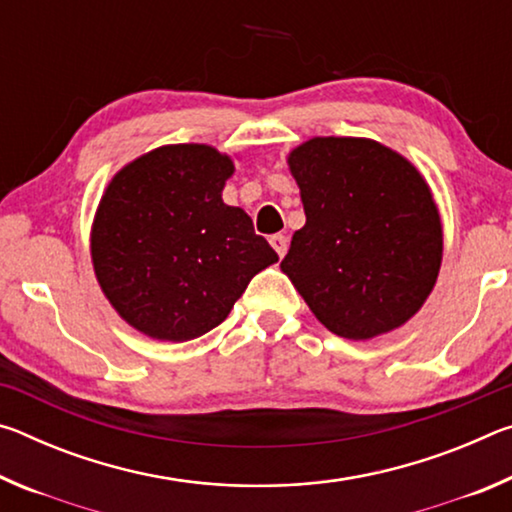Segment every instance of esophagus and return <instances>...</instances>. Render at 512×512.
I'll return each instance as SVG.
<instances>
[{
	"label": "esophagus",
	"mask_w": 512,
	"mask_h": 512,
	"mask_svg": "<svg viewBox=\"0 0 512 512\" xmlns=\"http://www.w3.org/2000/svg\"><path fill=\"white\" fill-rule=\"evenodd\" d=\"M271 246L275 248L277 255L284 257V255H287V250H289V239L284 237V235H273L271 237Z\"/></svg>",
	"instance_id": "obj_1"
}]
</instances>
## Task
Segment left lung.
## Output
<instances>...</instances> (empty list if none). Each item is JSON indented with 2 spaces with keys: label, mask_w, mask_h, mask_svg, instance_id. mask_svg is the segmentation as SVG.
<instances>
[{
  "label": "left lung",
  "mask_w": 512,
  "mask_h": 512,
  "mask_svg": "<svg viewBox=\"0 0 512 512\" xmlns=\"http://www.w3.org/2000/svg\"><path fill=\"white\" fill-rule=\"evenodd\" d=\"M307 223L280 268L329 332L368 341L418 314L443 262L422 173L366 137H311L289 153Z\"/></svg>",
  "instance_id": "8db88e82"
}]
</instances>
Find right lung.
<instances>
[{"label":"right lung","instance_id":"right-lung-1","mask_svg":"<svg viewBox=\"0 0 512 512\" xmlns=\"http://www.w3.org/2000/svg\"><path fill=\"white\" fill-rule=\"evenodd\" d=\"M232 171L214 146L169 144L108 183L90 235L94 275L137 332L173 343L203 336L277 262L250 216L223 203Z\"/></svg>","mask_w":512,"mask_h":512}]
</instances>
